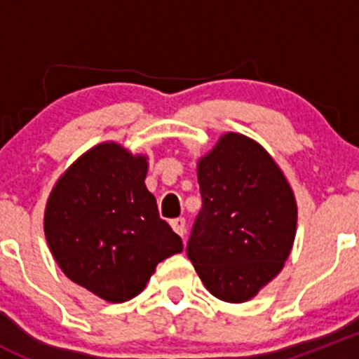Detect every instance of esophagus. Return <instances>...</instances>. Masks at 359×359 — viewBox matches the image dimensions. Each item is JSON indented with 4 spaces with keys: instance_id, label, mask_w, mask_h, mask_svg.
Segmentation results:
<instances>
[{
    "instance_id": "1",
    "label": "esophagus",
    "mask_w": 359,
    "mask_h": 359,
    "mask_svg": "<svg viewBox=\"0 0 359 359\" xmlns=\"http://www.w3.org/2000/svg\"><path fill=\"white\" fill-rule=\"evenodd\" d=\"M170 226H172V229L175 231L179 236H184V233H186V220H184L182 217L170 220Z\"/></svg>"
}]
</instances>
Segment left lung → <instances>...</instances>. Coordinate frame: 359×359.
Returning <instances> with one entry per match:
<instances>
[{
	"label": "left lung",
	"mask_w": 359,
	"mask_h": 359,
	"mask_svg": "<svg viewBox=\"0 0 359 359\" xmlns=\"http://www.w3.org/2000/svg\"><path fill=\"white\" fill-rule=\"evenodd\" d=\"M203 206L187 257L206 290L247 302L280 274L297 233V201L273 156L247 135L227 132L198 159Z\"/></svg>",
	"instance_id": "8db88e82"
}]
</instances>
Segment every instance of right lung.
<instances>
[{"mask_svg": "<svg viewBox=\"0 0 359 359\" xmlns=\"http://www.w3.org/2000/svg\"><path fill=\"white\" fill-rule=\"evenodd\" d=\"M147 156L118 142L81 154L59 177L45 208V238L62 273L93 295L118 304L146 288L182 240L159 219L147 191Z\"/></svg>", "mask_w": 359, "mask_h": 359, "instance_id": "obj_1", "label": "right lung"}]
</instances>
